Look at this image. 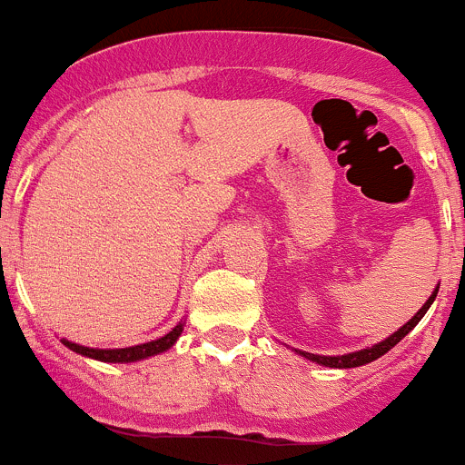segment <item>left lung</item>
Masks as SVG:
<instances>
[{
  "label": "left lung",
  "mask_w": 465,
  "mask_h": 465,
  "mask_svg": "<svg viewBox=\"0 0 465 465\" xmlns=\"http://www.w3.org/2000/svg\"><path fill=\"white\" fill-rule=\"evenodd\" d=\"M436 292H439V290H434V294H432V297H430L428 302H425V306L420 308V311L416 312V315L411 317V320L407 322L405 326H402V328H398V331L393 332V335H389L387 340H382V341H380V344H376V346H369V349H362V351H358V353H346V355H337V358H332V355H315V353H306V351H299V353H302L303 358L312 360V362H317V364H323V367H332V369H353V367H362V364H369V362H373V360H378L380 355H384V353H387L389 349H393V346H396L398 341H401L402 337H405L407 332H410L411 328L416 326V323H419L420 320H423V315H425V312H428V308L432 306V302H434Z\"/></svg>",
  "instance_id": "1"
}]
</instances>
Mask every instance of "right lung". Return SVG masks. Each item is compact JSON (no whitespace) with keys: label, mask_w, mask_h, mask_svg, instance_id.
<instances>
[{"label":"right lung","mask_w":465,"mask_h":465,"mask_svg":"<svg viewBox=\"0 0 465 465\" xmlns=\"http://www.w3.org/2000/svg\"><path fill=\"white\" fill-rule=\"evenodd\" d=\"M180 335H182V323H180V326L173 328L168 335L159 337V340L148 341V344L128 346V349H110V351H107V349H87V346L74 344V341H67V340H63V344L67 346V349L76 351V353L87 355V358L101 360V362H137V360L150 358V355L163 353L166 349H171V346L175 344L177 337H180Z\"/></svg>","instance_id":"1"}]
</instances>
